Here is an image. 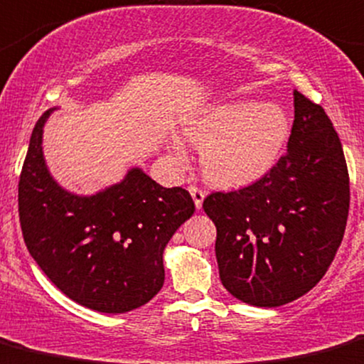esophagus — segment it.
I'll list each match as a JSON object with an SVG mask.
<instances>
[{"mask_svg": "<svg viewBox=\"0 0 364 364\" xmlns=\"http://www.w3.org/2000/svg\"><path fill=\"white\" fill-rule=\"evenodd\" d=\"M188 192L192 195L193 202H195V208L197 209H202V202H204V192H202L200 188H197V186H188Z\"/></svg>", "mask_w": 364, "mask_h": 364, "instance_id": "34e87169", "label": "esophagus"}]
</instances>
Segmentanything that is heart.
Masks as SVG:
<instances>
[{
    "mask_svg": "<svg viewBox=\"0 0 364 364\" xmlns=\"http://www.w3.org/2000/svg\"><path fill=\"white\" fill-rule=\"evenodd\" d=\"M185 134L202 148L205 178L220 186H240L265 176L281 159L291 120L282 106L250 99L205 108L185 124ZM171 150L183 155L185 146L171 141Z\"/></svg>",
    "mask_w": 364,
    "mask_h": 364,
    "instance_id": "1",
    "label": "heart"
}]
</instances>
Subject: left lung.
<instances>
[{
    "label": "left lung",
    "mask_w": 364,
    "mask_h": 364,
    "mask_svg": "<svg viewBox=\"0 0 364 364\" xmlns=\"http://www.w3.org/2000/svg\"><path fill=\"white\" fill-rule=\"evenodd\" d=\"M288 153L246 188L211 193L221 284L255 307H281L311 291L333 262L349 214L342 143L319 105L293 92Z\"/></svg>",
    "instance_id": "1"
}]
</instances>
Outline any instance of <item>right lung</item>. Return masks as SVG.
Returning a JSON list of instances; mask_svg holds the SVG:
<instances>
[{"instance_id": "add662e5", "label": "right lung", "mask_w": 364, "mask_h": 364, "mask_svg": "<svg viewBox=\"0 0 364 364\" xmlns=\"http://www.w3.org/2000/svg\"><path fill=\"white\" fill-rule=\"evenodd\" d=\"M55 109L34 125L18 181L26 246L76 304L105 314L134 311L162 289L164 250L195 204L186 190L164 188L141 167L92 195L63 188L43 155V129Z\"/></svg>"}]
</instances>
